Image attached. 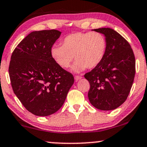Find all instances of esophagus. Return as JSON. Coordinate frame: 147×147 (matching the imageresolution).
<instances>
[{"label": "esophagus", "mask_w": 147, "mask_h": 147, "mask_svg": "<svg viewBox=\"0 0 147 147\" xmlns=\"http://www.w3.org/2000/svg\"><path fill=\"white\" fill-rule=\"evenodd\" d=\"M82 77L80 76H75L76 81L79 80H80V79H82Z\"/></svg>", "instance_id": "esophagus-1"}]
</instances>
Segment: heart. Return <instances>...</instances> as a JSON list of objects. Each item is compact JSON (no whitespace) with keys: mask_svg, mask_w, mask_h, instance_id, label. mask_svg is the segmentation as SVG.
I'll return each instance as SVG.
<instances>
[{"mask_svg":"<svg viewBox=\"0 0 147 147\" xmlns=\"http://www.w3.org/2000/svg\"><path fill=\"white\" fill-rule=\"evenodd\" d=\"M107 50L105 36L98 32H75L65 36L62 46L53 45L50 54L55 63L61 68L67 69L75 57L72 65L74 71H82L97 67L104 60Z\"/></svg>","mask_w":147,"mask_h":147,"instance_id":"1","label":"heart"}]
</instances>
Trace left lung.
Listing matches in <instances>:
<instances>
[{
    "label": "left lung",
    "instance_id": "1",
    "mask_svg": "<svg viewBox=\"0 0 147 147\" xmlns=\"http://www.w3.org/2000/svg\"><path fill=\"white\" fill-rule=\"evenodd\" d=\"M93 30L104 35L107 50L102 62L84 74L90 83L88 99L99 110H115L125 101L133 84L134 54L127 41L115 30L100 28Z\"/></svg>",
    "mask_w": 147,
    "mask_h": 147
}]
</instances>
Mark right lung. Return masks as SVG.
I'll list each match as a JSON object with an SVG mask.
<instances>
[{
    "instance_id": "obj_1",
    "label": "right lung",
    "mask_w": 147,
    "mask_h": 147,
    "mask_svg": "<svg viewBox=\"0 0 147 147\" xmlns=\"http://www.w3.org/2000/svg\"><path fill=\"white\" fill-rule=\"evenodd\" d=\"M61 34L54 29L30 32L11 57L9 74L13 90L25 108L36 116L57 112L74 82L73 75L59 67L50 54Z\"/></svg>"
}]
</instances>
